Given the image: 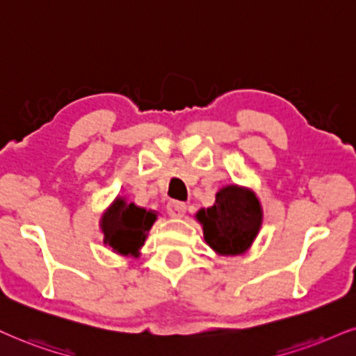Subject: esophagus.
<instances>
[{"mask_svg":"<svg viewBox=\"0 0 356 356\" xmlns=\"http://www.w3.org/2000/svg\"><path fill=\"white\" fill-rule=\"evenodd\" d=\"M166 209H168L170 216L183 218L186 213V204L183 203V201H170L168 206H166Z\"/></svg>","mask_w":356,"mask_h":356,"instance_id":"1","label":"esophagus"}]
</instances>
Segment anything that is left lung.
Listing matches in <instances>:
<instances>
[{
  "label": "left lung",
  "mask_w": 356,
  "mask_h": 356,
  "mask_svg": "<svg viewBox=\"0 0 356 356\" xmlns=\"http://www.w3.org/2000/svg\"><path fill=\"white\" fill-rule=\"evenodd\" d=\"M206 244L218 256H241L251 248L262 226V204L251 188L222 186L209 208L195 214Z\"/></svg>",
  "instance_id": "8db88e82"
}]
</instances>
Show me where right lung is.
<instances>
[{
	"label": "right lung",
	"instance_id": "1",
	"mask_svg": "<svg viewBox=\"0 0 356 356\" xmlns=\"http://www.w3.org/2000/svg\"><path fill=\"white\" fill-rule=\"evenodd\" d=\"M158 213L137 206L125 196H117L102 213L99 227L104 234V244L112 252L125 257H138L147 241L148 231L155 225Z\"/></svg>",
	"mask_w": 356,
	"mask_h": 356
}]
</instances>
